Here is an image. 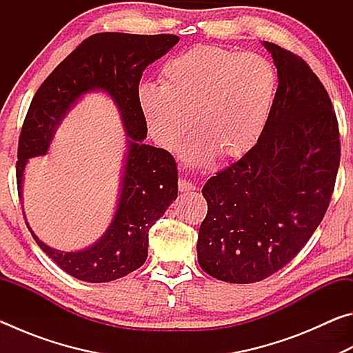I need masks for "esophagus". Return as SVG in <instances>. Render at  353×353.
Listing matches in <instances>:
<instances>
[{
    "mask_svg": "<svg viewBox=\"0 0 353 353\" xmlns=\"http://www.w3.org/2000/svg\"><path fill=\"white\" fill-rule=\"evenodd\" d=\"M193 190H196V187L191 182L185 181V179H181V181H179V191L185 193V191H193Z\"/></svg>",
    "mask_w": 353,
    "mask_h": 353,
    "instance_id": "34e87169",
    "label": "esophagus"
}]
</instances>
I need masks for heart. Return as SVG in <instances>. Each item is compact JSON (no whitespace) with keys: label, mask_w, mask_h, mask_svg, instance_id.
Wrapping results in <instances>:
<instances>
[{"label":"heart","mask_w":353,"mask_h":353,"mask_svg":"<svg viewBox=\"0 0 353 353\" xmlns=\"http://www.w3.org/2000/svg\"><path fill=\"white\" fill-rule=\"evenodd\" d=\"M160 82L140 83L137 98L149 132L174 149L190 129L183 149L193 165L214 154L238 159L260 140L277 90V73L266 57L227 48L198 45L166 61Z\"/></svg>","instance_id":"heart-1"}]
</instances>
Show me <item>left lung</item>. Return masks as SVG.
Returning a JSON list of instances; mask_svg holds the SVG:
<instances>
[{
	"label": "left lung",
	"instance_id": "left-lung-1",
	"mask_svg": "<svg viewBox=\"0 0 353 353\" xmlns=\"http://www.w3.org/2000/svg\"><path fill=\"white\" fill-rule=\"evenodd\" d=\"M279 87L260 140L207 181L198 261L208 276L254 283L294 259L330 204L341 160L330 97L308 63L270 41Z\"/></svg>",
	"mask_w": 353,
	"mask_h": 353
}]
</instances>
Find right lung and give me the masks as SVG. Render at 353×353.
Returning a JSON list of instances; mask_svg holds the SVG:
<instances>
[{"instance_id": "right-lung-1", "label": "right lung", "mask_w": 353, "mask_h": 353, "mask_svg": "<svg viewBox=\"0 0 353 353\" xmlns=\"http://www.w3.org/2000/svg\"><path fill=\"white\" fill-rule=\"evenodd\" d=\"M177 41L172 34L90 35L57 65L31 101L17 154L20 198L28 160L46 154L62 119L82 94L93 90L109 94L129 137L115 216L93 246L61 252L40 241L26 223L40 249L74 279L103 283L139 270L148 256L149 229L177 198L176 160L165 149L143 143L148 128L137 98L143 71Z\"/></svg>"}]
</instances>
